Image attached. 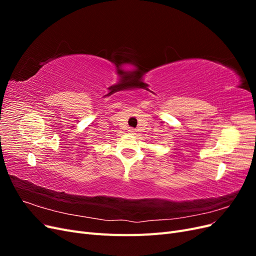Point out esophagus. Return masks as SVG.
Here are the masks:
<instances>
[{"mask_svg": "<svg viewBox=\"0 0 256 256\" xmlns=\"http://www.w3.org/2000/svg\"><path fill=\"white\" fill-rule=\"evenodd\" d=\"M129 134H136V129H134V128H129Z\"/></svg>", "mask_w": 256, "mask_h": 256, "instance_id": "1", "label": "esophagus"}]
</instances>
